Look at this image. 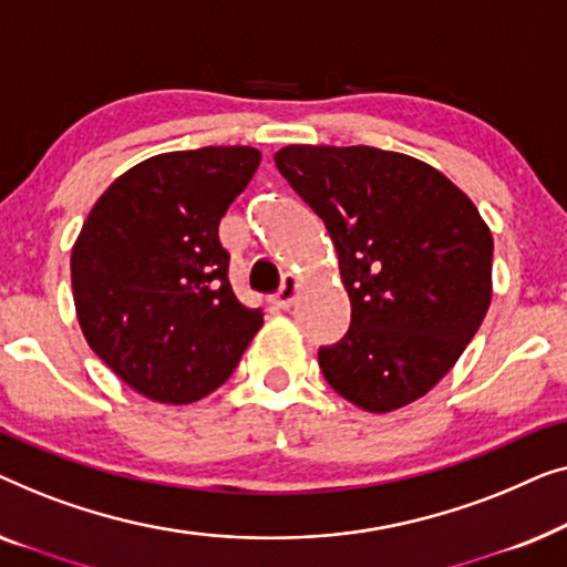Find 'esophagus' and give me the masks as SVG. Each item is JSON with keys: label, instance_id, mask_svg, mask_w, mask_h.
<instances>
[{"label": "esophagus", "instance_id": "34e87169", "mask_svg": "<svg viewBox=\"0 0 567 567\" xmlns=\"http://www.w3.org/2000/svg\"><path fill=\"white\" fill-rule=\"evenodd\" d=\"M298 295H300V280H298V277H295V275H285L280 292L275 295L272 302H275L277 308H290L292 302L298 300Z\"/></svg>", "mask_w": 567, "mask_h": 567}]
</instances>
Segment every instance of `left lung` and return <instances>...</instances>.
Masks as SVG:
<instances>
[{"mask_svg": "<svg viewBox=\"0 0 567 567\" xmlns=\"http://www.w3.org/2000/svg\"><path fill=\"white\" fill-rule=\"evenodd\" d=\"M275 164L326 223L352 302L323 378L370 413L424 398L481 329L493 236L473 200L419 158L372 146H285Z\"/></svg>", "mask_w": 567, "mask_h": 567, "instance_id": "obj_1", "label": "left lung"}]
</instances>
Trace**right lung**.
I'll return each mask as SVG.
<instances>
[{
    "label": "right lung",
    "instance_id": "obj_1",
    "mask_svg": "<svg viewBox=\"0 0 567 567\" xmlns=\"http://www.w3.org/2000/svg\"><path fill=\"white\" fill-rule=\"evenodd\" d=\"M259 162L251 146L151 156L102 193L79 230L71 287L86 344L151 401L210 395L261 329L265 313L234 295L218 241Z\"/></svg>",
    "mask_w": 567,
    "mask_h": 567
}]
</instances>
